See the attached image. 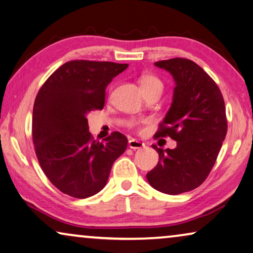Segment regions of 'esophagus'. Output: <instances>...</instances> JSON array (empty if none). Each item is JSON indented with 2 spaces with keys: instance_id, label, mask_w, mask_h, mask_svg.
I'll return each mask as SVG.
<instances>
[{
  "instance_id": "1",
  "label": "esophagus",
  "mask_w": 253,
  "mask_h": 253,
  "mask_svg": "<svg viewBox=\"0 0 253 253\" xmlns=\"http://www.w3.org/2000/svg\"><path fill=\"white\" fill-rule=\"evenodd\" d=\"M129 147L132 148V150H140V148L145 147V144L141 143V141L137 139H130L129 140Z\"/></svg>"
}]
</instances>
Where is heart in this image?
Returning <instances> with one entry per match:
<instances>
[{
    "mask_svg": "<svg viewBox=\"0 0 253 253\" xmlns=\"http://www.w3.org/2000/svg\"><path fill=\"white\" fill-rule=\"evenodd\" d=\"M141 87L144 88H150V87H155V86H160L162 87V83L158 77H155L153 75H144L140 79Z\"/></svg>",
    "mask_w": 253,
    "mask_h": 253,
    "instance_id": "b5f03b06",
    "label": "heart"
}]
</instances>
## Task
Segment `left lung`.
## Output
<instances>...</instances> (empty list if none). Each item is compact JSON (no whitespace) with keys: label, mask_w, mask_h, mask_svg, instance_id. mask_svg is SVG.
Segmentation results:
<instances>
[{"label":"left lung","mask_w":253,"mask_h":253,"mask_svg":"<svg viewBox=\"0 0 253 253\" xmlns=\"http://www.w3.org/2000/svg\"><path fill=\"white\" fill-rule=\"evenodd\" d=\"M154 64L176 84L155 138L169 136L177 146L164 151L152 145L159 162L146 177L158 191L179 195L198 188L212 170L227 134L226 107L215 82L195 62L176 57Z\"/></svg>","instance_id":"left-lung-1"}]
</instances>
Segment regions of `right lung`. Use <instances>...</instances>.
<instances>
[{
  "label": "right lung",
  "mask_w": 253,
  "mask_h": 253,
  "mask_svg": "<svg viewBox=\"0 0 253 253\" xmlns=\"http://www.w3.org/2000/svg\"><path fill=\"white\" fill-rule=\"evenodd\" d=\"M127 64L76 60L44 82L33 106L34 150L44 175L61 192L84 199L105 188L112 166L127 146L113 132L93 139L87 114L105 106L106 87Z\"/></svg>",
  "instance_id": "1"
}]
</instances>
